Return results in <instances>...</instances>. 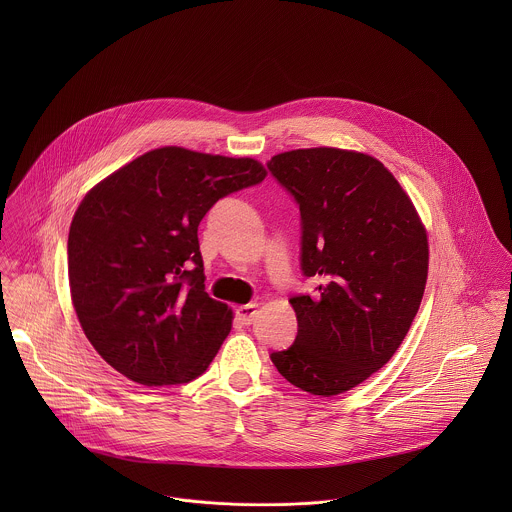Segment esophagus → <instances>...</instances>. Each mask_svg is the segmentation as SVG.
<instances>
[{
	"instance_id": "obj_1",
	"label": "esophagus",
	"mask_w": 512,
	"mask_h": 512,
	"mask_svg": "<svg viewBox=\"0 0 512 512\" xmlns=\"http://www.w3.org/2000/svg\"><path fill=\"white\" fill-rule=\"evenodd\" d=\"M258 315V303H246L236 309V319L240 325H250Z\"/></svg>"
}]
</instances>
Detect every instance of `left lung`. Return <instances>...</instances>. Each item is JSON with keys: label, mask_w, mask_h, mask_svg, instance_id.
<instances>
[{"label": "left lung", "mask_w": 512, "mask_h": 512, "mask_svg": "<svg viewBox=\"0 0 512 512\" xmlns=\"http://www.w3.org/2000/svg\"><path fill=\"white\" fill-rule=\"evenodd\" d=\"M268 169L299 207L301 274L319 282L290 299L297 337L270 359L293 386L335 396L402 345L426 290L428 234L394 175L366 153L293 149Z\"/></svg>", "instance_id": "8db88e82"}]
</instances>
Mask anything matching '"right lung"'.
Here are the masks:
<instances>
[{"instance_id":"obj_1","label":"right lung","mask_w":512,"mask_h":512,"mask_svg":"<svg viewBox=\"0 0 512 512\" xmlns=\"http://www.w3.org/2000/svg\"><path fill=\"white\" fill-rule=\"evenodd\" d=\"M264 177L250 157L167 146L88 191L69 230V284L80 327L108 365L144 386L209 368L232 309L205 292L199 222Z\"/></svg>"}]
</instances>
